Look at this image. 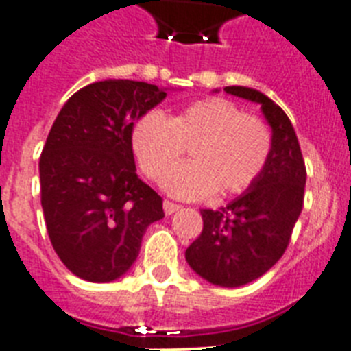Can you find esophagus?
Listing matches in <instances>:
<instances>
[{"mask_svg":"<svg viewBox=\"0 0 351 351\" xmlns=\"http://www.w3.org/2000/svg\"><path fill=\"white\" fill-rule=\"evenodd\" d=\"M180 209V206L175 202H169V200H164V213L165 215H173L175 211H178Z\"/></svg>","mask_w":351,"mask_h":351,"instance_id":"obj_1","label":"esophagus"}]
</instances>
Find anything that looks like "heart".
Here are the masks:
<instances>
[{
	"mask_svg": "<svg viewBox=\"0 0 351 351\" xmlns=\"http://www.w3.org/2000/svg\"><path fill=\"white\" fill-rule=\"evenodd\" d=\"M193 162L174 167L185 149ZM131 149L147 178L165 180L176 198H204L217 191L231 197L250 189L271 156V129L258 117L245 114L233 101L204 98L169 118L151 111L134 123Z\"/></svg>",
	"mask_w": 351,
	"mask_h": 351,
	"instance_id": "heart-1",
	"label": "heart"
}]
</instances>
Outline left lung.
I'll return each mask as SVG.
<instances>
[{"instance_id": "8db88e82", "label": "left lung", "mask_w": 351, "mask_h": 351, "mask_svg": "<svg viewBox=\"0 0 351 351\" xmlns=\"http://www.w3.org/2000/svg\"><path fill=\"white\" fill-rule=\"evenodd\" d=\"M224 90L261 104L273 131L271 156L244 195L219 211H200L204 230L186 250V261L208 282L237 288L264 275L284 255L304 206L306 165L293 125L275 101L250 87Z\"/></svg>"}]
</instances>
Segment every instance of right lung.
Wrapping results in <instances>:
<instances>
[{
    "label": "right lung",
    "instance_id": "obj_1",
    "mask_svg": "<svg viewBox=\"0 0 351 351\" xmlns=\"http://www.w3.org/2000/svg\"><path fill=\"white\" fill-rule=\"evenodd\" d=\"M165 98L156 85L106 80L62 107L40 156L41 208L60 261L76 277L111 282L136 261L162 197L138 178L134 121Z\"/></svg>",
    "mask_w": 351,
    "mask_h": 351
}]
</instances>
